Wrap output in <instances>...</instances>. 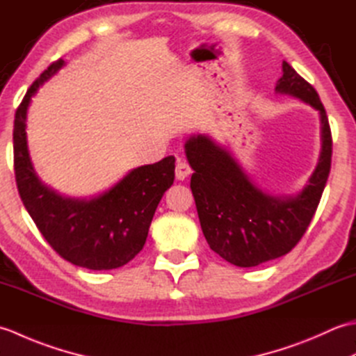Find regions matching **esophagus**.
<instances>
[{
  "label": "esophagus",
  "mask_w": 356,
  "mask_h": 356,
  "mask_svg": "<svg viewBox=\"0 0 356 356\" xmlns=\"http://www.w3.org/2000/svg\"><path fill=\"white\" fill-rule=\"evenodd\" d=\"M193 172L190 163H188L185 159H179L176 163V179L177 180H185L190 174Z\"/></svg>",
  "instance_id": "1"
}]
</instances>
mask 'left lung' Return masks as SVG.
Instances as JSON below:
<instances>
[{
	"instance_id": "left-lung-1",
	"label": "left lung",
	"mask_w": 356,
	"mask_h": 356,
	"mask_svg": "<svg viewBox=\"0 0 356 356\" xmlns=\"http://www.w3.org/2000/svg\"><path fill=\"white\" fill-rule=\"evenodd\" d=\"M320 111L321 156L309 185L297 197H272L255 188L236 161L205 136L185 143L194 170L191 191L209 248L236 266L252 268L291 252L305 236L326 186L332 162L329 119L316 90L283 61L275 87Z\"/></svg>"
}]
</instances>
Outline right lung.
Listing matches in <instances>:
<instances>
[{
    "label": "right lung",
    "mask_w": 356,
    "mask_h": 356,
    "mask_svg": "<svg viewBox=\"0 0 356 356\" xmlns=\"http://www.w3.org/2000/svg\"><path fill=\"white\" fill-rule=\"evenodd\" d=\"M64 65L51 63L21 101L13 122V170L19 197L53 251L76 266L108 270L138 255L163 193L174 182V159L139 166L92 200L63 199L36 177L26 142L27 107L36 90Z\"/></svg>",
    "instance_id": "1"
}]
</instances>
